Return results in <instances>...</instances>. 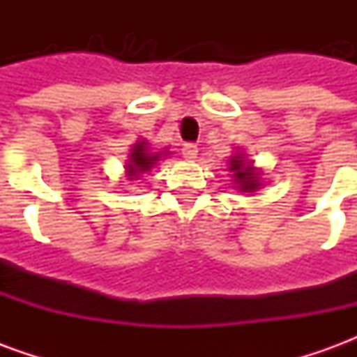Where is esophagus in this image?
<instances>
[{"label": "esophagus", "instance_id": "esophagus-1", "mask_svg": "<svg viewBox=\"0 0 357 357\" xmlns=\"http://www.w3.org/2000/svg\"><path fill=\"white\" fill-rule=\"evenodd\" d=\"M181 153H183V158H187V160H195L199 151H197V145H193V143H185Z\"/></svg>", "mask_w": 357, "mask_h": 357}]
</instances>
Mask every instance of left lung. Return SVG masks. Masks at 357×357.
Here are the masks:
<instances>
[{
    "label": "left lung",
    "instance_id": "1",
    "mask_svg": "<svg viewBox=\"0 0 357 357\" xmlns=\"http://www.w3.org/2000/svg\"><path fill=\"white\" fill-rule=\"evenodd\" d=\"M229 172H233V187L239 193L252 195L256 191H260L264 185L262 170L256 168L255 160H247V156L243 151H237L229 156Z\"/></svg>",
    "mask_w": 357,
    "mask_h": 357
}]
</instances>
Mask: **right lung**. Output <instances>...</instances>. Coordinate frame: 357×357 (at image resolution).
Masks as SVG:
<instances>
[{"label":"right lung","instance_id":"add662e5","mask_svg":"<svg viewBox=\"0 0 357 357\" xmlns=\"http://www.w3.org/2000/svg\"><path fill=\"white\" fill-rule=\"evenodd\" d=\"M170 155L168 149L164 151H153L151 149V143H147V139H137L130 149L128 153V160L124 164V174L128 181H133V179H139L143 174L153 170L158 160H162V156Z\"/></svg>","mask_w":357,"mask_h":357}]
</instances>
